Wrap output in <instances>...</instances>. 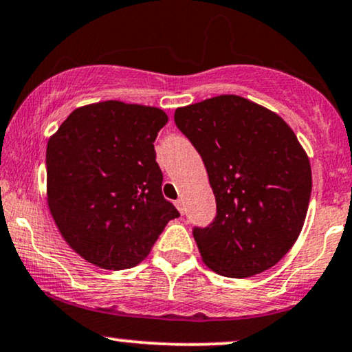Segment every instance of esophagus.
I'll return each mask as SVG.
<instances>
[{"label":"esophagus","instance_id":"obj_1","mask_svg":"<svg viewBox=\"0 0 352 352\" xmlns=\"http://www.w3.org/2000/svg\"><path fill=\"white\" fill-rule=\"evenodd\" d=\"M175 206H177V210L180 211L182 214H184V211H185V206H184V200H177L175 201Z\"/></svg>","mask_w":352,"mask_h":352}]
</instances>
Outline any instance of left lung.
<instances>
[{
  "label": "left lung",
  "mask_w": 352,
  "mask_h": 352,
  "mask_svg": "<svg viewBox=\"0 0 352 352\" xmlns=\"http://www.w3.org/2000/svg\"><path fill=\"white\" fill-rule=\"evenodd\" d=\"M177 128L201 155L217 218L195 228L201 261L224 277L274 267L302 232L311 195L310 160L277 113L238 95L177 108Z\"/></svg>",
  "instance_id": "obj_1"
}]
</instances>
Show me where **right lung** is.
<instances>
[{
    "label": "right lung",
    "mask_w": 352,
    "mask_h": 352,
    "mask_svg": "<svg viewBox=\"0 0 352 352\" xmlns=\"http://www.w3.org/2000/svg\"><path fill=\"white\" fill-rule=\"evenodd\" d=\"M162 109L108 100L74 109L47 142V205L62 238L96 267L149 256L180 213L162 195L154 141Z\"/></svg>",
    "instance_id": "obj_1"
}]
</instances>
